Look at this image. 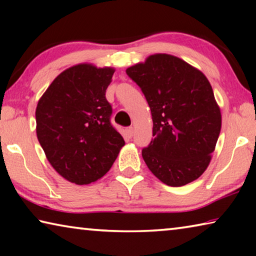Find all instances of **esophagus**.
Wrapping results in <instances>:
<instances>
[{
	"mask_svg": "<svg viewBox=\"0 0 256 256\" xmlns=\"http://www.w3.org/2000/svg\"><path fill=\"white\" fill-rule=\"evenodd\" d=\"M126 134L128 136V138H132L133 134H134V130L132 126H130L126 128Z\"/></svg>",
	"mask_w": 256,
	"mask_h": 256,
	"instance_id": "obj_1",
	"label": "esophagus"
}]
</instances>
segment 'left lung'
<instances>
[{
    "instance_id": "1",
    "label": "left lung",
    "mask_w": 256,
    "mask_h": 256,
    "mask_svg": "<svg viewBox=\"0 0 256 256\" xmlns=\"http://www.w3.org/2000/svg\"><path fill=\"white\" fill-rule=\"evenodd\" d=\"M152 115L154 140L142 149L151 172L168 186L198 178L209 166L222 128V112L206 76L168 54L150 55L126 68Z\"/></svg>"
}]
</instances>
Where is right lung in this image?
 Masks as SVG:
<instances>
[{
	"label": "right lung",
	"instance_id": "right-lung-1",
	"mask_svg": "<svg viewBox=\"0 0 256 256\" xmlns=\"http://www.w3.org/2000/svg\"><path fill=\"white\" fill-rule=\"evenodd\" d=\"M112 68L78 64L55 78L36 108L38 141L66 180L90 184L110 170L124 138L110 123Z\"/></svg>",
	"mask_w": 256,
	"mask_h": 256
}]
</instances>
